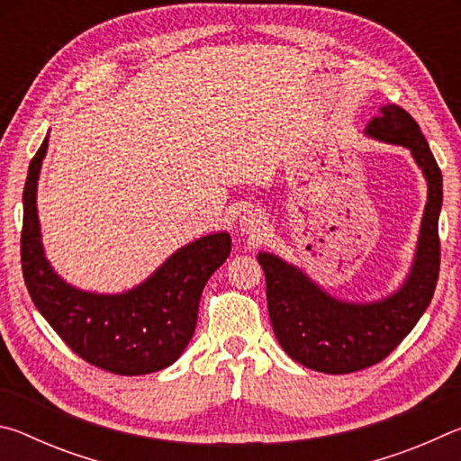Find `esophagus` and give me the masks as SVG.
I'll use <instances>...</instances> for the list:
<instances>
[{"instance_id": "1", "label": "esophagus", "mask_w": 461, "mask_h": 461, "mask_svg": "<svg viewBox=\"0 0 461 461\" xmlns=\"http://www.w3.org/2000/svg\"><path fill=\"white\" fill-rule=\"evenodd\" d=\"M240 228L246 233H260L262 230H267V217L258 209H249L240 217Z\"/></svg>"}]
</instances>
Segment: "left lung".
Wrapping results in <instances>:
<instances>
[{
	"label": "left lung",
	"instance_id": "8db88e82",
	"mask_svg": "<svg viewBox=\"0 0 461 461\" xmlns=\"http://www.w3.org/2000/svg\"><path fill=\"white\" fill-rule=\"evenodd\" d=\"M366 134L409 148L429 185L417 258L401 291L370 305L341 303L291 264L272 254H258L278 343L294 362L325 374L357 372L384 360L425 313L439 278L443 181L423 131L402 107L384 105Z\"/></svg>",
	"mask_w": 461,
	"mask_h": 461
}]
</instances>
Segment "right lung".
I'll return each mask as SVG.
<instances>
[{
	"label": "right lung",
	"instance_id": "obj_1",
	"mask_svg": "<svg viewBox=\"0 0 461 461\" xmlns=\"http://www.w3.org/2000/svg\"><path fill=\"white\" fill-rule=\"evenodd\" d=\"M46 148L49 140L30 160L20 240L22 275L36 309L77 356L101 370L140 376L167 368L193 338L201 293L228 260L231 238L213 233L193 241L123 294L73 288L54 275L41 244L36 183Z\"/></svg>",
	"mask_w": 461,
	"mask_h": 461
}]
</instances>
